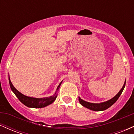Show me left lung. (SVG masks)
<instances>
[{
    "label": "left lung",
    "instance_id": "obj_1",
    "mask_svg": "<svg viewBox=\"0 0 134 134\" xmlns=\"http://www.w3.org/2000/svg\"><path fill=\"white\" fill-rule=\"evenodd\" d=\"M125 82L124 83V86H123L122 88L121 89V90L118 92V93L116 95L115 97H113V98L110 100L106 101V102L104 103H89L87 102V101H85L84 100H82V99L79 97V103H81V104H82L83 107L87 108L90 109V110H93V111H103V110H107V109L110 108L111 106L113 105V104L117 101V99L119 98L120 96L121 95V93H122L123 90H124V87L125 86Z\"/></svg>",
    "mask_w": 134,
    "mask_h": 134
}]
</instances>
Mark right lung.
Returning <instances> with one entry per match:
<instances>
[{
  "mask_svg": "<svg viewBox=\"0 0 134 134\" xmlns=\"http://www.w3.org/2000/svg\"><path fill=\"white\" fill-rule=\"evenodd\" d=\"M9 84H10V87L11 90L13 91V93L15 94V95L17 96V98L19 99V100L21 101L22 103H23L24 105H26L27 107L30 108H43L47 107V106L49 105V104H52L55 100L57 98V95L56 93L53 95V96L47 97V98H31V97H28L25 96V95L23 94L22 93H20L18 90L14 87V86L12 84L11 81H10V78H9ZM62 84V82L60 83L57 87V90L59 89L60 86Z\"/></svg>",
  "mask_w": 134,
  "mask_h": 134,
  "instance_id": "add662e5",
  "label": "right lung"
}]
</instances>
